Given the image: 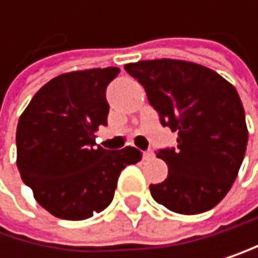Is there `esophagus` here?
Listing matches in <instances>:
<instances>
[{
	"label": "esophagus",
	"instance_id": "esophagus-1",
	"mask_svg": "<svg viewBox=\"0 0 258 258\" xmlns=\"http://www.w3.org/2000/svg\"><path fill=\"white\" fill-rule=\"evenodd\" d=\"M142 158H144V159H150V158H153V150H152V148H148V150H145V152L142 153Z\"/></svg>",
	"mask_w": 258,
	"mask_h": 258
}]
</instances>
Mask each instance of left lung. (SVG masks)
<instances>
[{
	"label": "left lung",
	"instance_id": "1",
	"mask_svg": "<svg viewBox=\"0 0 258 258\" xmlns=\"http://www.w3.org/2000/svg\"><path fill=\"white\" fill-rule=\"evenodd\" d=\"M125 71L144 86L161 125L178 133L176 147L158 150L168 175L150 185L153 200L184 215L211 211L232 187L247 145L237 90L190 61L144 60L125 64Z\"/></svg>",
	"mask_w": 258,
	"mask_h": 258
}]
</instances>
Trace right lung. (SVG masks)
<instances>
[{
	"instance_id": "right-lung-1",
	"label": "right lung",
	"mask_w": 258,
	"mask_h": 258,
	"mask_svg": "<svg viewBox=\"0 0 258 258\" xmlns=\"http://www.w3.org/2000/svg\"><path fill=\"white\" fill-rule=\"evenodd\" d=\"M119 68L61 74L41 86L17 126V167L34 198L57 218L86 220L113 201L120 172L141 161L135 147L106 150V86Z\"/></svg>"
}]
</instances>
